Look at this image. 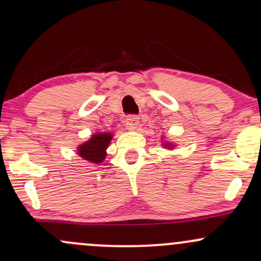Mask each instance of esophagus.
Returning a JSON list of instances; mask_svg holds the SVG:
<instances>
[{"mask_svg": "<svg viewBox=\"0 0 261 261\" xmlns=\"http://www.w3.org/2000/svg\"><path fill=\"white\" fill-rule=\"evenodd\" d=\"M139 122H140V119L137 118V116H128L126 119V122H125V125H126V128L128 131H134L136 130L137 126H139Z\"/></svg>", "mask_w": 261, "mask_h": 261, "instance_id": "34e87169", "label": "esophagus"}]
</instances>
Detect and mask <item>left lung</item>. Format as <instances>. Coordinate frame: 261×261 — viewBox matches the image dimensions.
<instances>
[{"mask_svg":"<svg viewBox=\"0 0 261 261\" xmlns=\"http://www.w3.org/2000/svg\"><path fill=\"white\" fill-rule=\"evenodd\" d=\"M161 146L163 148L172 151V149H174L176 147V143L173 142V141H169L166 136H164V135H162V136H161Z\"/></svg>","mask_w":261,"mask_h":261,"instance_id":"left-lung-1","label":"left lung"}]
</instances>
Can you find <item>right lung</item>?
Wrapping results in <instances>:
<instances>
[{
    "label": "right lung",
    "instance_id": "1",
    "mask_svg": "<svg viewBox=\"0 0 261 261\" xmlns=\"http://www.w3.org/2000/svg\"><path fill=\"white\" fill-rule=\"evenodd\" d=\"M113 137V133L93 134L88 140L77 146V154L89 163H103L107 157V148L109 147Z\"/></svg>",
    "mask_w": 261,
    "mask_h": 261
}]
</instances>
